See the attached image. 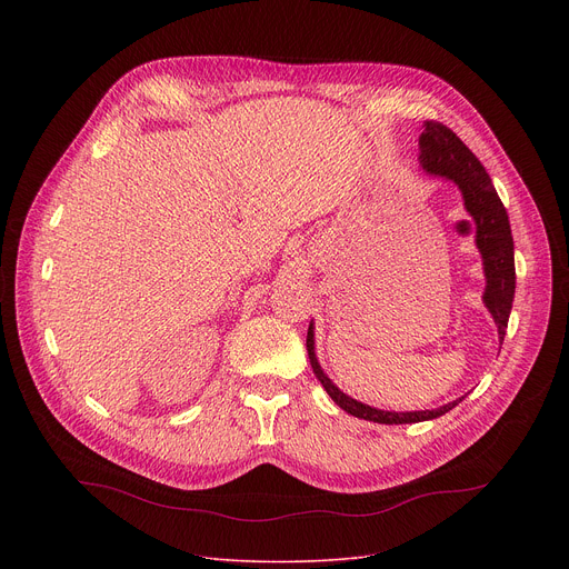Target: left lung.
<instances>
[{
    "label": "left lung",
    "instance_id": "1",
    "mask_svg": "<svg viewBox=\"0 0 569 569\" xmlns=\"http://www.w3.org/2000/svg\"><path fill=\"white\" fill-rule=\"evenodd\" d=\"M419 167L423 173L441 178L446 182H452L463 200L466 213L475 222V246L481 254L486 288L481 295L483 306L489 308L500 342L507 336V323L513 306L516 295V261H513V236L509 224V213L489 178L481 161L470 152V148L443 123L426 121L421 137H419ZM306 349L310 358V367L327 389V393L340 405V408L358 419L385 423V426H402V423H419V421H432L437 417H443L450 412L455 405L461 402V398L450 400L437 410H417V412H389L378 410L371 405H365L351 396H347L327 373H323L317 353H315V327L310 321L308 336H306Z\"/></svg>",
    "mask_w": 569,
    "mask_h": 569
}]
</instances>
